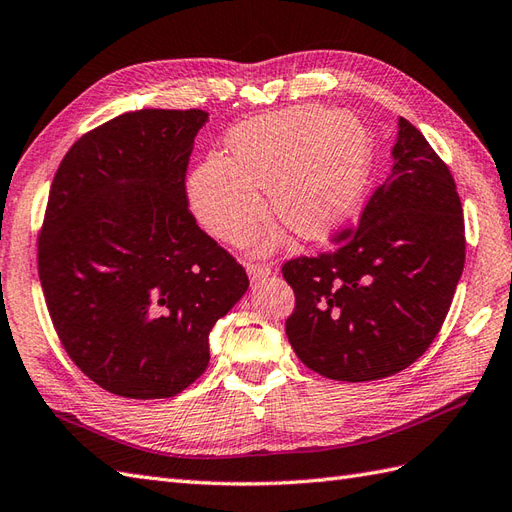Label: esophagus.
Masks as SVG:
<instances>
[{"mask_svg":"<svg viewBox=\"0 0 512 512\" xmlns=\"http://www.w3.org/2000/svg\"><path fill=\"white\" fill-rule=\"evenodd\" d=\"M246 272H248V279H251L253 283H257V281H261V279L270 277V275H272V268L266 266V264H248Z\"/></svg>","mask_w":512,"mask_h":512,"instance_id":"1","label":"esophagus"}]
</instances>
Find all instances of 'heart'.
<instances>
[{
    "instance_id": "obj_1",
    "label": "heart",
    "mask_w": 512,
    "mask_h": 512,
    "mask_svg": "<svg viewBox=\"0 0 512 512\" xmlns=\"http://www.w3.org/2000/svg\"><path fill=\"white\" fill-rule=\"evenodd\" d=\"M227 148L229 157L211 154L198 165L187 189L198 222L231 244H244L264 218L259 189L270 216L294 235H329L362 194L371 163L360 117L316 104L240 122Z\"/></svg>"
}]
</instances>
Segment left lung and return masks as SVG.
<instances>
[{"label": "left lung", "mask_w": 512, "mask_h": 512, "mask_svg": "<svg viewBox=\"0 0 512 512\" xmlns=\"http://www.w3.org/2000/svg\"><path fill=\"white\" fill-rule=\"evenodd\" d=\"M392 172L334 253L292 259L285 334L299 360L338 382H373L434 342L465 268V220L447 165L399 117Z\"/></svg>", "instance_id": "left-lung-1"}]
</instances>
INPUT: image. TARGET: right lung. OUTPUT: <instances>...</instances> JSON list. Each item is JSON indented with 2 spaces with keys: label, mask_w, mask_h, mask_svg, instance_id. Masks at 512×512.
<instances>
[{
  "label": "right lung",
  "mask_w": 512,
  "mask_h": 512,
  "mask_svg": "<svg viewBox=\"0 0 512 512\" xmlns=\"http://www.w3.org/2000/svg\"><path fill=\"white\" fill-rule=\"evenodd\" d=\"M209 113L141 109L91 130L58 165L39 277L67 355L128 399L174 397L205 373L209 331L248 290L187 209Z\"/></svg>",
  "instance_id": "right-lung-1"
}]
</instances>
